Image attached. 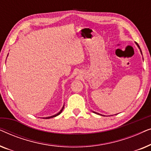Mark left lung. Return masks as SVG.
<instances>
[{
  "instance_id": "1",
  "label": "left lung",
  "mask_w": 151,
  "mask_h": 151,
  "mask_svg": "<svg viewBox=\"0 0 151 151\" xmlns=\"http://www.w3.org/2000/svg\"><path fill=\"white\" fill-rule=\"evenodd\" d=\"M136 43V45H137V47H139V50H140V51H141V53H142V51H141V49H140V47H139V45H138L137 44V42H135ZM93 113H96V114H98V115H100V114H99V113H96V112H94V111H93ZM103 116H104V115H103Z\"/></svg>"
}]
</instances>
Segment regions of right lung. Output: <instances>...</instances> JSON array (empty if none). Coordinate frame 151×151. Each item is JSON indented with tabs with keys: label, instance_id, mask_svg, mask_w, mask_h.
Returning a JSON list of instances; mask_svg holds the SVG:
<instances>
[{
	"label": "right lung",
	"instance_id": "obj_1",
	"mask_svg": "<svg viewBox=\"0 0 151 151\" xmlns=\"http://www.w3.org/2000/svg\"><path fill=\"white\" fill-rule=\"evenodd\" d=\"M64 106H63V108H62V109L60 111V112H58L57 113V114H55V115H52V116H50V117H45L44 119H49V118H51V117H56L57 115H60V113H62V111H63V109H64Z\"/></svg>",
	"mask_w": 151,
	"mask_h": 151
}]
</instances>
